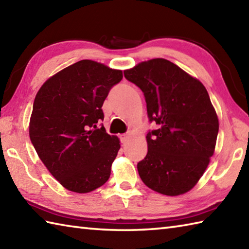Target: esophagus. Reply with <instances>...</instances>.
Here are the masks:
<instances>
[{"instance_id":"34e87169","label":"esophagus","mask_w":249,"mask_h":249,"mask_svg":"<svg viewBox=\"0 0 249 249\" xmlns=\"http://www.w3.org/2000/svg\"><path fill=\"white\" fill-rule=\"evenodd\" d=\"M128 137H129V135H128V134H124V135H121V142H122V143H125V142H126V141H127Z\"/></svg>"}]
</instances>
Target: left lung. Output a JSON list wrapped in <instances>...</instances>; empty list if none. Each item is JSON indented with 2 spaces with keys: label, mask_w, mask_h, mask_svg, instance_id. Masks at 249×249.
Listing matches in <instances>:
<instances>
[{
  "label": "left lung",
  "mask_w": 249,
  "mask_h": 249,
  "mask_svg": "<svg viewBox=\"0 0 249 249\" xmlns=\"http://www.w3.org/2000/svg\"><path fill=\"white\" fill-rule=\"evenodd\" d=\"M124 76L142 90L149 122L158 125L148 131V153L137 164L141 180L165 196L190 191L208 166L219 130L206 89L163 58L138 63Z\"/></svg>",
  "instance_id": "8db88e82"
}]
</instances>
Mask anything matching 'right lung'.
I'll list each match as a JSON object with an SVG mask.
<instances>
[{
	"instance_id": "obj_1",
	"label": "right lung",
	"mask_w": 249,
	"mask_h": 249,
	"mask_svg": "<svg viewBox=\"0 0 249 249\" xmlns=\"http://www.w3.org/2000/svg\"><path fill=\"white\" fill-rule=\"evenodd\" d=\"M122 79L121 70L85 59L50 77L36 96L31 142L50 173L72 192L94 191L110 177L121 145L99 124L101 107Z\"/></svg>"
}]
</instances>
